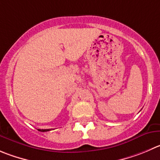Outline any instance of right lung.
I'll return each instance as SVG.
<instances>
[{
    "instance_id": "add662e5",
    "label": "right lung",
    "mask_w": 160,
    "mask_h": 160,
    "mask_svg": "<svg viewBox=\"0 0 160 160\" xmlns=\"http://www.w3.org/2000/svg\"><path fill=\"white\" fill-rule=\"evenodd\" d=\"M38 131H41V132H47V131H49L50 129H46V130H41V129H38Z\"/></svg>"
}]
</instances>
